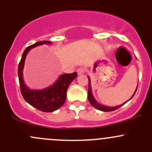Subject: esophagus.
Here are the masks:
<instances>
[{"label":"esophagus","instance_id":"obj_1","mask_svg":"<svg viewBox=\"0 0 152 152\" xmlns=\"http://www.w3.org/2000/svg\"><path fill=\"white\" fill-rule=\"evenodd\" d=\"M77 73L78 75H82L85 73V69L83 67H79L77 69Z\"/></svg>","mask_w":152,"mask_h":152}]
</instances>
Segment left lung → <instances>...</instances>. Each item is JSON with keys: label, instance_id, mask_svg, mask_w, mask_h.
I'll return each instance as SVG.
<instances>
[{"label": "left lung", "instance_id": "1", "mask_svg": "<svg viewBox=\"0 0 152 152\" xmlns=\"http://www.w3.org/2000/svg\"><path fill=\"white\" fill-rule=\"evenodd\" d=\"M88 80H89V88H88V92H87V99H88V101H89V102L90 103V104L93 106V107H95V108L97 109V110H101V111H103V112L113 111V110H117V109H118L119 107H121V106H123L124 104H126L127 102H128V101H127V102H125L124 104L117 106V107H107V106H104V105L98 103V102L96 101V99H94V97H93V94H92V89H91V85H90V79L89 77H88ZM137 88H136L135 92H134V93L133 94L132 97L134 96V95L135 94L136 91H137Z\"/></svg>", "mask_w": 152, "mask_h": 152}]
</instances>
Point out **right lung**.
I'll list each match as a JSON object with an SVG mask.
<instances>
[{"mask_svg":"<svg viewBox=\"0 0 152 152\" xmlns=\"http://www.w3.org/2000/svg\"><path fill=\"white\" fill-rule=\"evenodd\" d=\"M50 44V41H39L27 47L22 55L18 65V78L21 94L26 102L32 107L45 113H51L60 108L65 103L67 97V90L72 81L77 76L76 72L65 73L59 76L53 85L43 90H31L24 84L23 69L28 52L33 48L43 44Z\"/></svg>","mask_w":152,"mask_h":152,"instance_id":"obj_1","label":"right lung"}]
</instances>
